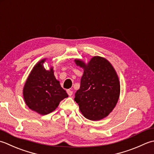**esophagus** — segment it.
I'll list each match as a JSON object with an SVG mask.
<instances>
[{"label": "esophagus", "instance_id": "34e87169", "mask_svg": "<svg viewBox=\"0 0 154 154\" xmlns=\"http://www.w3.org/2000/svg\"><path fill=\"white\" fill-rule=\"evenodd\" d=\"M67 93H68V94L70 96L73 94L72 90H67Z\"/></svg>", "mask_w": 154, "mask_h": 154}]
</instances>
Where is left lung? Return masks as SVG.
Segmentation results:
<instances>
[{"label": "left lung", "instance_id": "obj_1", "mask_svg": "<svg viewBox=\"0 0 154 154\" xmlns=\"http://www.w3.org/2000/svg\"><path fill=\"white\" fill-rule=\"evenodd\" d=\"M74 61L84 69L74 100L86 118L102 120L115 108L120 96V84L116 72L108 60L100 56H94L88 64L78 59Z\"/></svg>", "mask_w": 154, "mask_h": 154}]
</instances>
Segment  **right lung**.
I'll list each match as a JSON object with an SVG mask.
<instances>
[{
    "mask_svg": "<svg viewBox=\"0 0 154 154\" xmlns=\"http://www.w3.org/2000/svg\"><path fill=\"white\" fill-rule=\"evenodd\" d=\"M46 59L34 66L23 88L25 103L30 109L41 115L53 112L68 94L56 79L53 68L46 70L43 66Z\"/></svg>",
    "mask_w": 154,
    "mask_h": 154,
    "instance_id": "1",
    "label": "right lung"
}]
</instances>
